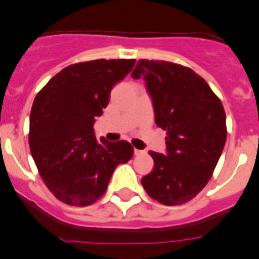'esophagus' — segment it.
Returning <instances> with one entry per match:
<instances>
[{"instance_id":"esophagus-1","label":"esophagus","mask_w":259,"mask_h":259,"mask_svg":"<svg viewBox=\"0 0 259 259\" xmlns=\"http://www.w3.org/2000/svg\"><path fill=\"white\" fill-rule=\"evenodd\" d=\"M142 153H145V151L137 150V148H135V155L136 156H140V155H142Z\"/></svg>"}]
</instances>
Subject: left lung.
I'll list each match as a JSON object with an SVG mask.
<instances>
[{
  "instance_id": "obj_1",
  "label": "left lung",
  "mask_w": 259,
  "mask_h": 259,
  "mask_svg": "<svg viewBox=\"0 0 259 259\" xmlns=\"http://www.w3.org/2000/svg\"><path fill=\"white\" fill-rule=\"evenodd\" d=\"M132 78L145 80L155 122L166 131V153L151 151L155 167L143 189L163 205L195 198L210 180L227 140L220 99L190 68L162 60H140Z\"/></svg>"
}]
</instances>
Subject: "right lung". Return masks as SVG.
<instances>
[{
  "mask_svg": "<svg viewBox=\"0 0 259 259\" xmlns=\"http://www.w3.org/2000/svg\"><path fill=\"white\" fill-rule=\"evenodd\" d=\"M135 59H98L64 68L35 97L30 113L32 158L49 190L63 203L87 206L104 195L113 171L132 158L127 141L94 135L114 84Z\"/></svg>",
  "mask_w": 259,
  "mask_h": 259,
  "instance_id": "obj_1",
  "label": "right lung"
}]
</instances>
